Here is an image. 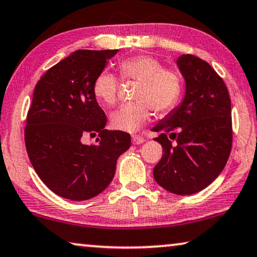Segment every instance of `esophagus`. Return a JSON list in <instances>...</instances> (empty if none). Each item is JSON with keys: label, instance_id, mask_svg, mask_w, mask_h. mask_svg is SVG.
I'll list each match as a JSON object with an SVG mask.
<instances>
[{"label": "esophagus", "instance_id": "esophagus-1", "mask_svg": "<svg viewBox=\"0 0 257 257\" xmlns=\"http://www.w3.org/2000/svg\"><path fill=\"white\" fill-rule=\"evenodd\" d=\"M144 141H146V140H144V137L141 136V135H133L132 136L133 144H141V143H143Z\"/></svg>", "mask_w": 257, "mask_h": 257}]
</instances>
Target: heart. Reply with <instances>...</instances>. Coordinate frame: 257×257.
Returning <instances> with one entry per match:
<instances>
[{"label":"heart","mask_w":257,"mask_h":257,"mask_svg":"<svg viewBox=\"0 0 257 257\" xmlns=\"http://www.w3.org/2000/svg\"><path fill=\"white\" fill-rule=\"evenodd\" d=\"M121 77L140 81L136 102L122 104L110 115L111 127L122 132H136L151 116L171 110L182 94V79L177 72L163 68L156 58L141 55L122 60L118 65ZM118 80L109 72H101L93 82V93L101 103L111 106L117 99Z\"/></svg>","instance_id":"b5f03b06"}]
</instances>
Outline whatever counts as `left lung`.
Masks as SVG:
<instances>
[{
  "mask_svg": "<svg viewBox=\"0 0 257 257\" xmlns=\"http://www.w3.org/2000/svg\"><path fill=\"white\" fill-rule=\"evenodd\" d=\"M185 80L179 106L151 129L160 133L163 156L154 178L169 192L189 196L220 175L232 149V108L228 89L205 60L192 55L177 59Z\"/></svg>",
  "mask_w": 257,
  "mask_h": 257,
  "instance_id": "8db88e82",
  "label": "left lung"
}]
</instances>
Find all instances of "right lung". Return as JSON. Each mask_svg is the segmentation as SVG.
<instances>
[{"mask_svg": "<svg viewBox=\"0 0 257 257\" xmlns=\"http://www.w3.org/2000/svg\"><path fill=\"white\" fill-rule=\"evenodd\" d=\"M118 50H78L38 80L24 129L28 156L42 182L59 197L87 200L109 185L130 135L107 130L93 82ZM97 135L96 144L83 143Z\"/></svg>", "mask_w": 257, "mask_h": 257, "instance_id": "right-lung-1", "label": "right lung"}]
</instances>
